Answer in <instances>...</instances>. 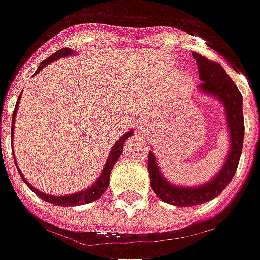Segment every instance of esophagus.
<instances>
[{
  "label": "esophagus",
  "instance_id": "obj_1",
  "mask_svg": "<svg viewBox=\"0 0 260 260\" xmlns=\"http://www.w3.org/2000/svg\"><path fill=\"white\" fill-rule=\"evenodd\" d=\"M150 128H151V123L150 122H141L138 125V132L142 134V135H147L150 132Z\"/></svg>",
  "mask_w": 260,
  "mask_h": 260
}]
</instances>
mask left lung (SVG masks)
<instances>
[{"label":"left lung","mask_w":260,"mask_h":260,"mask_svg":"<svg viewBox=\"0 0 260 260\" xmlns=\"http://www.w3.org/2000/svg\"><path fill=\"white\" fill-rule=\"evenodd\" d=\"M193 58L198 63L199 78L202 81L198 88L204 94L217 97L225 108L227 128L230 134V151L218 175L209 180L208 183L192 187L175 186L169 180H166L154 154L151 151L148 152V173L154 193L161 201L176 207H193L218 197L232 182L233 176L237 170L244 138L243 97L239 88L220 63L209 61L197 52H193Z\"/></svg>","instance_id":"1"}]
</instances>
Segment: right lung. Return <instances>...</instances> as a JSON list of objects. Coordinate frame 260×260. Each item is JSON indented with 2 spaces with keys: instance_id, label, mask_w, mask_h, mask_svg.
<instances>
[{
  "instance_id": "add662e5",
  "label": "right lung",
  "mask_w": 260,
  "mask_h": 260,
  "mask_svg": "<svg viewBox=\"0 0 260 260\" xmlns=\"http://www.w3.org/2000/svg\"><path fill=\"white\" fill-rule=\"evenodd\" d=\"M68 55H74V52L71 49H68V48H62L61 51L55 52L53 55H51L48 59H45L43 62L40 63L39 67H38V70H36V73H39L42 68H45L48 63H51L52 61H56V59H59V58H63V56H68ZM35 73V74H36ZM18 100H20V97H18ZM18 100H17V105H16V108H14V113H13V120H11V137H13V129H14V125H16V112H17L18 108ZM131 135H132V131L129 132H126L125 135H122L120 138H119L116 144L113 145V148H112V151L109 154V158L108 161H106V166H105V169H103V172H102V175L100 177L97 179L96 182L91 185V186L88 187V189H85L83 192H77V193H73V195H63V197H55V195H46V193H43V192H40L38 189H35L33 186H30V183H27V180L23 177L21 175V172H20V169H18V172H20V176H21V179L24 180V183L27 185L36 195L39 198H42L43 201H46V202H51V204H55V205H59V207H74V205H83V204H90V202H93V201H96L97 198H100L103 195V192L108 189L109 186V177H110V172H112V169H113V166L115 163L118 161V158L120 157V154L123 151V144L126 141V138H129ZM16 161V160H14ZM17 163V161H16Z\"/></svg>"
}]
</instances>
